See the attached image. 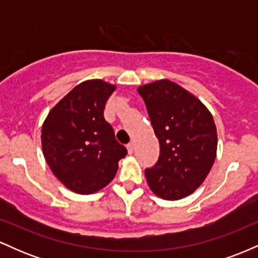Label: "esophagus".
Returning <instances> with one entry per match:
<instances>
[{"instance_id":"esophagus-1","label":"esophagus","mask_w":258,"mask_h":258,"mask_svg":"<svg viewBox=\"0 0 258 258\" xmlns=\"http://www.w3.org/2000/svg\"><path fill=\"white\" fill-rule=\"evenodd\" d=\"M127 150H128V154L133 153V150H135V144H133V142L127 144Z\"/></svg>"}]
</instances>
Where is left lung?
Instances as JSON below:
<instances>
[{
	"mask_svg": "<svg viewBox=\"0 0 258 258\" xmlns=\"http://www.w3.org/2000/svg\"><path fill=\"white\" fill-rule=\"evenodd\" d=\"M137 91L160 143L158 162L146 170L148 185L164 200L183 199L203 184L215 162L214 116L199 98L167 79Z\"/></svg>",
	"mask_w": 258,
	"mask_h": 258,
	"instance_id": "left-lung-1",
	"label": "left lung"
}]
</instances>
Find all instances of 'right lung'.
I'll list each match as a JSON object with an SVG mask.
<instances>
[{
  "instance_id": "right-lung-1",
  "label": "right lung",
  "mask_w": 258,
  "mask_h": 258,
  "mask_svg": "<svg viewBox=\"0 0 258 258\" xmlns=\"http://www.w3.org/2000/svg\"><path fill=\"white\" fill-rule=\"evenodd\" d=\"M116 86L99 79L73 88L43 121L41 144L53 174L78 194H93L114 179L127 150L104 120L106 100Z\"/></svg>"
}]
</instances>
